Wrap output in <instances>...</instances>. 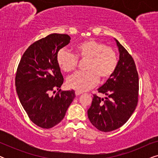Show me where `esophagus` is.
I'll list each match as a JSON object with an SVG mask.
<instances>
[{"instance_id": "1", "label": "esophagus", "mask_w": 158, "mask_h": 158, "mask_svg": "<svg viewBox=\"0 0 158 158\" xmlns=\"http://www.w3.org/2000/svg\"><path fill=\"white\" fill-rule=\"evenodd\" d=\"M81 94H82V92H80V91H75V95H76V96H80V95Z\"/></svg>"}]
</instances>
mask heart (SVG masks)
Returning <instances> with one entry per match:
<instances>
[{
	"label": "heart",
	"instance_id": "obj_1",
	"mask_svg": "<svg viewBox=\"0 0 158 158\" xmlns=\"http://www.w3.org/2000/svg\"><path fill=\"white\" fill-rule=\"evenodd\" d=\"M77 59L86 60L84 72H77L67 80L70 88L83 92L94 87L98 79L107 81L115 72L118 64L117 56L111 47L95 40L79 43L75 47V55L68 49H60L57 55L59 68L65 73L75 70Z\"/></svg>",
	"mask_w": 158,
	"mask_h": 158
}]
</instances>
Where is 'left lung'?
<instances>
[{
	"label": "left lung",
	"instance_id": "8db88e82",
	"mask_svg": "<svg viewBox=\"0 0 158 158\" xmlns=\"http://www.w3.org/2000/svg\"><path fill=\"white\" fill-rule=\"evenodd\" d=\"M119 60L113 75L98 89L105 98L94 95L88 116L94 126L108 132L126 123L138 102L139 76L133 58L116 40Z\"/></svg>",
	"mask_w": 158,
	"mask_h": 158
}]
</instances>
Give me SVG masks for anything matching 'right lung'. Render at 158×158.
Listing matches in <instances>:
<instances>
[{"label": "right lung", "mask_w": 158, "mask_h": 158, "mask_svg": "<svg viewBox=\"0 0 158 158\" xmlns=\"http://www.w3.org/2000/svg\"><path fill=\"white\" fill-rule=\"evenodd\" d=\"M70 40L68 34H52L36 41L23 53L17 69L16 87L19 101L30 120L43 129L59 124L75 97L73 90L62 91L55 96L49 95L63 83L57 55Z\"/></svg>", "instance_id": "obj_1"}]
</instances>
